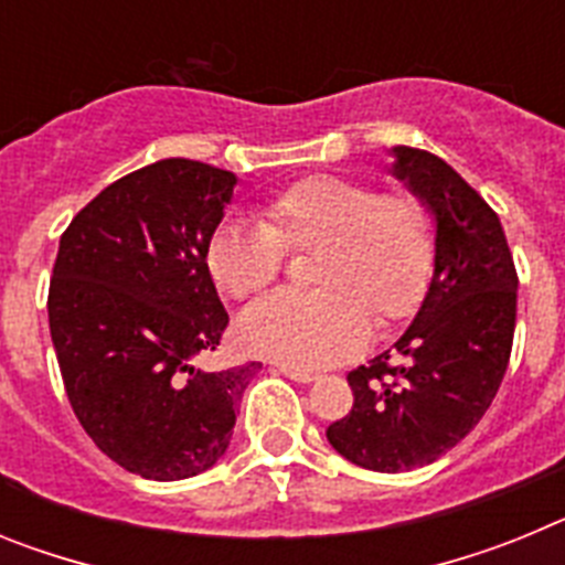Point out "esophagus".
I'll return each instance as SVG.
<instances>
[{
  "mask_svg": "<svg viewBox=\"0 0 565 565\" xmlns=\"http://www.w3.org/2000/svg\"><path fill=\"white\" fill-rule=\"evenodd\" d=\"M277 371L282 373V376L294 379V382H299V384L317 382V373H313V371H302V367H288V364H279Z\"/></svg>",
  "mask_w": 565,
  "mask_h": 565,
  "instance_id": "1",
  "label": "esophagus"
}]
</instances>
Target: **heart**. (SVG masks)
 <instances>
[{
	"label": "heart",
	"mask_w": 565,
	"mask_h": 565,
	"mask_svg": "<svg viewBox=\"0 0 565 565\" xmlns=\"http://www.w3.org/2000/svg\"><path fill=\"white\" fill-rule=\"evenodd\" d=\"M282 248H317L313 286L274 291L237 319V339L254 356L288 367H326L353 356L376 322L411 317L433 274V228L411 194H376L367 183L311 174L263 209V223L223 217L203 248L212 282L228 297L266 288Z\"/></svg>",
	"instance_id": "heart-1"
}]
</instances>
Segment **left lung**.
<instances>
[{
	"mask_svg": "<svg viewBox=\"0 0 565 565\" xmlns=\"http://www.w3.org/2000/svg\"><path fill=\"white\" fill-rule=\"evenodd\" d=\"M391 174L436 223L433 279L391 351L348 373L351 413L328 427L333 450L373 472L427 467L495 398L512 353L518 274L498 214L447 161L393 147Z\"/></svg>",
	"mask_w": 565,
	"mask_h": 565,
	"instance_id": "1",
	"label": "left lung"
}]
</instances>
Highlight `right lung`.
I'll return each instance as SVG.
<instances>
[{"instance_id": "add662e5", "label": "right lung", "mask_w": 565, "mask_h": 565, "mask_svg": "<svg viewBox=\"0 0 565 565\" xmlns=\"http://www.w3.org/2000/svg\"><path fill=\"white\" fill-rule=\"evenodd\" d=\"M237 174L186 158L109 183L58 239L50 337L73 413L115 463L181 481L221 461L259 362L203 371L228 313L203 263Z\"/></svg>"}]
</instances>
